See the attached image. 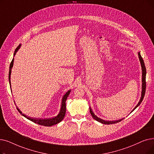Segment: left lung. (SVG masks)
<instances>
[{"label":"left lung","instance_id":"1","mask_svg":"<svg viewBox=\"0 0 154 154\" xmlns=\"http://www.w3.org/2000/svg\"><path fill=\"white\" fill-rule=\"evenodd\" d=\"M138 57H139V60H140V63H141V66H142V94H141V98H140V101L138 102V103L137 104V105L135 107V108L133 109L132 110V111H134L137 107L141 104V103L142 102L143 99V97H144V96H145V89H146V81H145V79H146V68H145V63H144V62H143V60L141 56V55H140V51L138 53ZM131 111V112H132ZM90 112L92 116V118L94 119L95 120H96V121L101 123L103 124H104V125H111V124H114V123H118L120 121H122V119H119V120H116V121H105V120H103L101 118H98L97 116H96L94 113L91 109V108H90Z\"/></svg>","mask_w":154,"mask_h":154}]
</instances>
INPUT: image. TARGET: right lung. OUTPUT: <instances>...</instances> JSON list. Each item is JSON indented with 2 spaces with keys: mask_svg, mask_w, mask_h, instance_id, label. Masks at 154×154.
I'll use <instances>...</instances> for the list:
<instances>
[{
  "mask_svg": "<svg viewBox=\"0 0 154 154\" xmlns=\"http://www.w3.org/2000/svg\"><path fill=\"white\" fill-rule=\"evenodd\" d=\"M21 45L20 44L16 48V49L15 50L14 53V57L15 56L16 52L19 50V49L21 47ZM13 64H14V58H13L10 64V66H9V84L11 85V70H12V68L13 66ZM71 90H69V91H67L66 92L65 94L63 96L62 100V104H61V109L60 110V112L58 113V115L54 117L53 118H49V119H35V118H31L29 117H28L27 116H26L24 114H23L22 112L19 110V109L17 107V109L18 110V111L21 113V114L24 116L25 118H26L27 119H28L30 121L34 122L35 123H37L38 125H43V126H51L54 125H56L58 123H60V122L62 121V119H63V118L65 117V112H66V100L67 99L69 95L70 94Z\"/></svg>",
  "mask_w": 154,
  "mask_h": 154,
  "instance_id": "obj_1",
  "label": "right lung"
}]
</instances>
